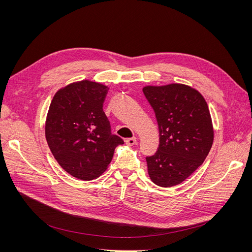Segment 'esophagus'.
Listing matches in <instances>:
<instances>
[{
  "instance_id": "esophagus-1",
  "label": "esophagus",
  "mask_w": 252,
  "mask_h": 252,
  "mask_svg": "<svg viewBox=\"0 0 252 252\" xmlns=\"http://www.w3.org/2000/svg\"><path fill=\"white\" fill-rule=\"evenodd\" d=\"M125 142H126V145H128V146H134V145H137V139L136 138H128Z\"/></svg>"
}]
</instances>
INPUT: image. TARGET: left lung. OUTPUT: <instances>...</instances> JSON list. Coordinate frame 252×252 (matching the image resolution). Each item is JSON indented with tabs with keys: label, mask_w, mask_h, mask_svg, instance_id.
<instances>
[{
	"label": "left lung",
	"mask_w": 252,
	"mask_h": 252,
	"mask_svg": "<svg viewBox=\"0 0 252 252\" xmlns=\"http://www.w3.org/2000/svg\"><path fill=\"white\" fill-rule=\"evenodd\" d=\"M143 93L159 130L157 151L146 157L148 174L157 186L173 187L203 163L213 146L208 106L199 92L185 85L148 86Z\"/></svg>",
	"instance_id": "8db88e82"
}]
</instances>
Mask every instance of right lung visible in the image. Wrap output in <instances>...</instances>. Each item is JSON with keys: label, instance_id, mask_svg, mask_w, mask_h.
<instances>
[{"label": "right lung", "instance_id": "add662e5", "mask_svg": "<svg viewBox=\"0 0 252 252\" xmlns=\"http://www.w3.org/2000/svg\"><path fill=\"white\" fill-rule=\"evenodd\" d=\"M108 88L82 81L59 90L46 121V139L60 166L72 177L98 178L112 160L114 149L124 141L111 134L103 104Z\"/></svg>", "mask_w": 252, "mask_h": 252}]
</instances>
